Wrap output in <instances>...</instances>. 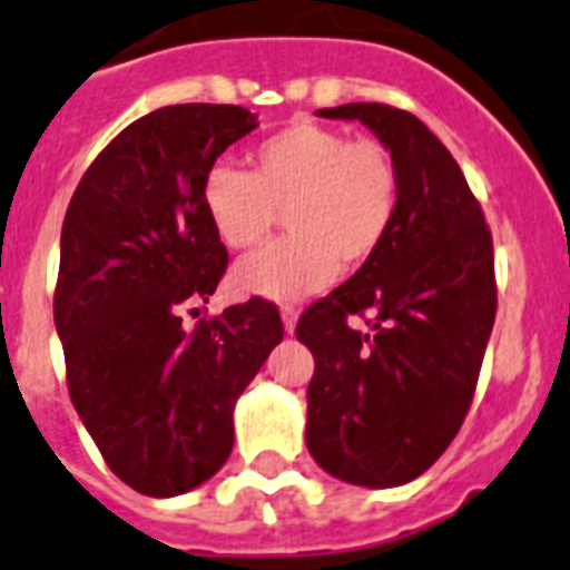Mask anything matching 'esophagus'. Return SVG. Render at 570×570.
<instances>
[{"mask_svg": "<svg viewBox=\"0 0 570 570\" xmlns=\"http://www.w3.org/2000/svg\"><path fill=\"white\" fill-rule=\"evenodd\" d=\"M281 318H284V330L293 336L295 333V324H298V309L295 307H284L281 309Z\"/></svg>", "mask_w": 570, "mask_h": 570, "instance_id": "esophagus-1", "label": "esophagus"}]
</instances>
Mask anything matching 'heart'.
Segmentation results:
<instances>
[{"mask_svg": "<svg viewBox=\"0 0 570 570\" xmlns=\"http://www.w3.org/2000/svg\"><path fill=\"white\" fill-rule=\"evenodd\" d=\"M203 212L217 240L252 248L286 212L289 237L243 257L237 295L298 301L358 269L385 246L400 208V174L380 141L293 121L252 150V174L214 165L203 179Z\"/></svg>", "mask_w": 570, "mask_h": 570, "instance_id": "heart-1", "label": "heart"}]
</instances>
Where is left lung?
<instances>
[{"mask_svg":"<svg viewBox=\"0 0 570 570\" xmlns=\"http://www.w3.org/2000/svg\"><path fill=\"white\" fill-rule=\"evenodd\" d=\"M380 138L400 174L389 240L301 315L309 347L307 449L338 481L371 490L423 475L461 429L495 322L492 237L452 153L385 104L318 109ZM371 312L372 333L347 314Z\"/></svg>","mask_w":570,"mask_h":570,"instance_id":"8db88e82","label":"left lung"}]
</instances>
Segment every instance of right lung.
I'll list each match as a JSON object with an SVG mask.
<instances>
[{
	"label": "right lung",
	"mask_w": 570,
	"mask_h": 570,
	"mask_svg": "<svg viewBox=\"0 0 570 570\" xmlns=\"http://www.w3.org/2000/svg\"><path fill=\"white\" fill-rule=\"evenodd\" d=\"M257 127L232 104H176L112 138L71 196L60 234L55 327L71 403L109 470L174 499L223 470L234 405L284 338L252 298L185 330L228 252L203 212L205 174Z\"/></svg>",
	"instance_id": "1"
}]
</instances>
